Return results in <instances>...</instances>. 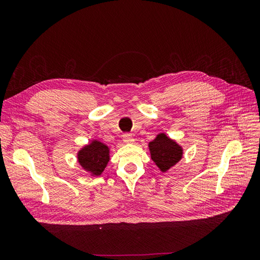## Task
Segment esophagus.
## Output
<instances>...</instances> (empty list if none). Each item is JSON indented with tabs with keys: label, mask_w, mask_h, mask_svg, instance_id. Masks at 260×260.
I'll use <instances>...</instances> for the list:
<instances>
[{
	"label": "esophagus",
	"mask_w": 260,
	"mask_h": 260,
	"mask_svg": "<svg viewBox=\"0 0 260 260\" xmlns=\"http://www.w3.org/2000/svg\"><path fill=\"white\" fill-rule=\"evenodd\" d=\"M122 141H123V143H125V144L135 143V139H133V137L131 135H129V133H125V135H123Z\"/></svg>",
	"instance_id": "34e87169"
}]
</instances>
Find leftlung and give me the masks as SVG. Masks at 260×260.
Here are the masks:
<instances>
[{"instance_id":"obj_1","label":"left lung","mask_w":260,"mask_h":260,"mask_svg":"<svg viewBox=\"0 0 260 260\" xmlns=\"http://www.w3.org/2000/svg\"><path fill=\"white\" fill-rule=\"evenodd\" d=\"M151 158L161 172L168 171L178 164L183 156V148L175 140L166 136V133H159L148 143Z\"/></svg>"}]
</instances>
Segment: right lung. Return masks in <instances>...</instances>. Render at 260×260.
Listing matches in <instances>:
<instances>
[{
    "label": "right lung",
    "mask_w": 260,
    "mask_h": 260,
    "mask_svg": "<svg viewBox=\"0 0 260 260\" xmlns=\"http://www.w3.org/2000/svg\"><path fill=\"white\" fill-rule=\"evenodd\" d=\"M109 147L99 140H92L77 153V159L80 166L89 172L90 176H101L109 161Z\"/></svg>",
    "instance_id": "add662e5"
}]
</instances>
